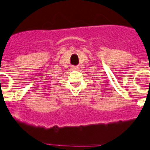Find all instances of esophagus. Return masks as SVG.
<instances>
[{"mask_svg":"<svg viewBox=\"0 0 150 150\" xmlns=\"http://www.w3.org/2000/svg\"><path fill=\"white\" fill-rule=\"evenodd\" d=\"M72 69L74 71H77L78 69H79V66H73Z\"/></svg>","mask_w":150,"mask_h":150,"instance_id":"1","label":"esophagus"}]
</instances>
